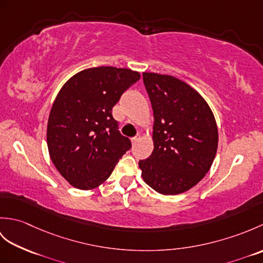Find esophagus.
Wrapping results in <instances>:
<instances>
[{
  "label": "esophagus",
  "mask_w": 263,
  "mask_h": 263,
  "mask_svg": "<svg viewBox=\"0 0 263 263\" xmlns=\"http://www.w3.org/2000/svg\"><path fill=\"white\" fill-rule=\"evenodd\" d=\"M140 139H141V138H140V136H136L135 138H132V139H131V142H132V144H136L139 140H140Z\"/></svg>",
  "instance_id": "esophagus-1"
}]
</instances>
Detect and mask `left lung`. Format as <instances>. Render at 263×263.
<instances>
[{
  "label": "left lung",
  "instance_id": "1",
  "mask_svg": "<svg viewBox=\"0 0 263 263\" xmlns=\"http://www.w3.org/2000/svg\"><path fill=\"white\" fill-rule=\"evenodd\" d=\"M154 110V150L139 161L141 176L164 195L180 194L202 180L214 163L218 128L204 98L177 78L143 72Z\"/></svg>",
  "mask_w": 263,
  "mask_h": 263
}]
</instances>
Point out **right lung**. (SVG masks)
Returning a JSON list of instances; mask_svg holds the SVG:
<instances>
[{
    "label": "right lung",
    "mask_w": 263,
    "mask_h": 263,
    "mask_svg": "<svg viewBox=\"0 0 263 263\" xmlns=\"http://www.w3.org/2000/svg\"><path fill=\"white\" fill-rule=\"evenodd\" d=\"M139 79L140 73L131 69L98 66L78 72L61 88L48 116L47 147L72 186L98 187L131 148L116 130L111 108Z\"/></svg>",
    "instance_id": "add662e5"
}]
</instances>
